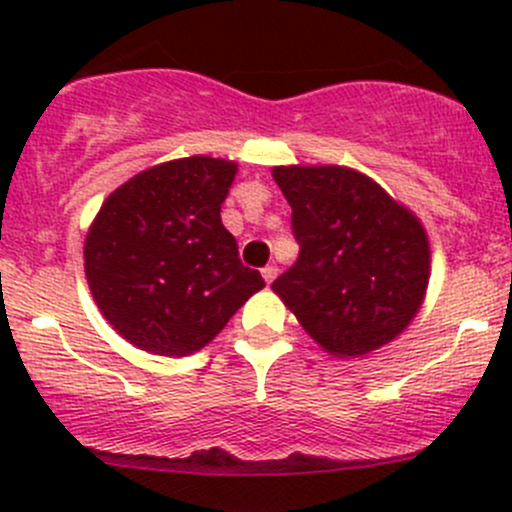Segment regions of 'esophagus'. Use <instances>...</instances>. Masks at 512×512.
Instances as JSON below:
<instances>
[{"mask_svg": "<svg viewBox=\"0 0 512 512\" xmlns=\"http://www.w3.org/2000/svg\"><path fill=\"white\" fill-rule=\"evenodd\" d=\"M262 277H265L267 285H272V282H275V277H277V267L275 265H267L265 270H262Z\"/></svg>", "mask_w": 512, "mask_h": 512, "instance_id": "1", "label": "esophagus"}]
</instances>
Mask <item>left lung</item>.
Instances as JSON below:
<instances>
[{"label": "left lung", "mask_w": 512, "mask_h": 512, "mask_svg": "<svg viewBox=\"0 0 512 512\" xmlns=\"http://www.w3.org/2000/svg\"><path fill=\"white\" fill-rule=\"evenodd\" d=\"M272 178L302 247L272 292L339 359L394 342L414 322L431 280L418 215L347 165H275Z\"/></svg>", "instance_id": "obj_1"}]
</instances>
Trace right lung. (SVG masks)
I'll return each mask as SVG.
<instances>
[{"instance_id": "obj_1", "label": "right lung", "mask_w": 512, "mask_h": 512, "mask_svg": "<svg viewBox=\"0 0 512 512\" xmlns=\"http://www.w3.org/2000/svg\"><path fill=\"white\" fill-rule=\"evenodd\" d=\"M235 175V160L175 158L103 200L84 272L98 312L128 344L158 356L200 352L265 287L220 220Z\"/></svg>"}]
</instances>
